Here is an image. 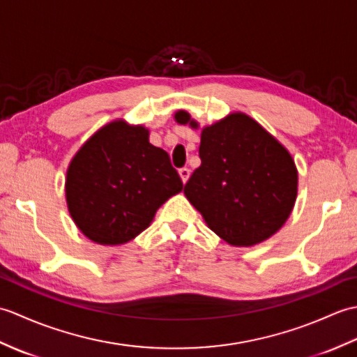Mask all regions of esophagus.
I'll return each instance as SVG.
<instances>
[{
    "label": "esophagus",
    "mask_w": 357,
    "mask_h": 357,
    "mask_svg": "<svg viewBox=\"0 0 357 357\" xmlns=\"http://www.w3.org/2000/svg\"><path fill=\"white\" fill-rule=\"evenodd\" d=\"M179 176L183 179V183L185 184L187 179L190 178V169H187V167H183V169H179Z\"/></svg>",
    "instance_id": "obj_1"
}]
</instances>
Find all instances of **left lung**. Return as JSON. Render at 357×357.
Returning a JSON list of instances; mask_svg holds the SVG:
<instances>
[{"label":"left lung","mask_w":357,"mask_h":357,"mask_svg":"<svg viewBox=\"0 0 357 357\" xmlns=\"http://www.w3.org/2000/svg\"><path fill=\"white\" fill-rule=\"evenodd\" d=\"M190 123L187 112L174 115ZM201 165L184 193L219 238L250 247L270 238L290 216L298 172L290 153L244 113L202 128Z\"/></svg>","instance_id":"obj_1"}]
</instances>
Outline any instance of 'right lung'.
I'll list each match as a JSON object with an SVG mask.
<instances>
[{
	"label": "right lung",
	"instance_id": "1",
	"mask_svg": "<svg viewBox=\"0 0 357 357\" xmlns=\"http://www.w3.org/2000/svg\"><path fill=\"white\" fill-rule=\"evenodd\" d=\"M183 190L165 150L149 130L115 121L98 130L69 165L66 198L78 229L102 245L126 244L146 230L156 210Z\"/></svg>",
	"mask_w": 357,
	"mask_h": 357
}]
</instances>
